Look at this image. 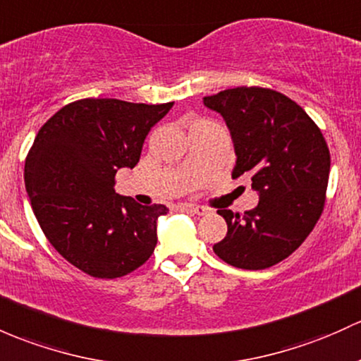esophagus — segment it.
Returning a JSON list of instances; mask_svg holds the SVG:
<instances>
[{
    "label": "esophagus",
    "mask_w": 361,
    "mask_h": 361,
    "mask_svg": "<svg viewBox=\"0 0 361 361\" xmlns=\"http://www.w3.org/2000/svg\"><path fill=\"white\" fill-rule=\"evenodd\" d=\"M180 210L182 212H188V213H192V215H207L208 210L204 207H200V204H180Z\"/></svg>",
    "instance_id": "obj_1"
}]
</instances>
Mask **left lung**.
<instances>
[{"instance_id": "obj_1", "label": "left lung", "mask_w": 361, "mask_h": 361, "mask_svg": "<svg viewBox=\"0 0 361 361\" xmlns=\"http://www.w3.org/2000/svg\"><path fill=\"white\" fill-rule=\"evenodd\" d=\"M203 103L231 133L232 179L250 177L259 196L244 215L216 212L227 235L213 251L238 269H269L296 251L320 219L331 170L327 142L300 104L272 89H226Z\"/></svg>"}]
</instances>
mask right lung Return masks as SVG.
I'll list each match as a JSON object with an SVG mask.
<instances>
[{"instance_id":"add662e5","label":"right lung","mask_w":361,"mask_h":361,"mask_svg":"<svg viewBox=\"0 0 361 361\" xmlns=\"http://www.w3.org/2000/svg\"><path fill=\"white\" fill-rule=\"evenodd\" d=\"M173 103L87 98L58 110L25 160V189L37 222L67 262L92 277L130 274L153 255L165 204L115 191V173L134 169L151 127Z\"/></svg>"}]
</instances>
